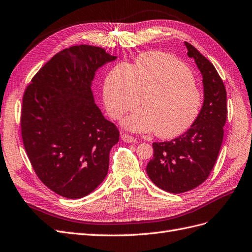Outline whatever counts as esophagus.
Here are the masks:
<instances>
[{"mask_svg": "<svg viewBox=\"0 0 252 252\" xmlns=\"http://www.w3.org/2000/svg\"><path fill=\"white\" fill-rule=\"evenodd\" d=\"M121 139L124 140L125 142H128V143L136 142V138H134L133 136H131V135H127V134H126V133L121 134Z\"/></svg>", "mask_w": 252, "mask_h": 252, "instance_id": "1", "label": "esophagus"}]
</instances>
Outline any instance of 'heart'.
I'll use <instances>...</instances> for the list:
<instances>
[{"instance_id":"heart-1","label":"heart","mask_w":252,"mask_h":252,"mask_svg":"<svg viewBox=\"0 0 252 252\" xmlns=\"http://www.w3.org/2000/svg\"><path fill=\"white\" fill-rule=\"evenodd\" d=\"M124 125L135 132H152L170 139L194 125L203 106V92L191 70L175 57L149 52L133 66L119 64L106 76L103 102L113 119L136 109Z\"/></svg>"}]
</instances>
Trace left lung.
<instances>
[{"instance_id": "obj_1", "label": "left lung", "mask_w": 252, "mask_h": 252, "mask_svg": "<svg viewBox=\"0 0 252 252\" xmlns=\"http://www.w3.org/2000/svg\"><path fill=\"white\" fill-rule=\"evenodd\" d=\"M188 56L203 76L204 104L196 121L179 137L154 142L147 173L157 187L170 193H184L203 184L212 171L224 137L227 94L213 64L185 42Z\"/></svg>"}]
</instances>
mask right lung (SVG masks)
I'll use <instances>...</instances> for the list:
<instances>
[{"mask_svg":"<svg viewBox=\"0 0 252 252\" xmlns=\"http://www.w3.org/2000/svg\"><path fill=\"white\" fill-rule=\"evenodd\" d=\"M116 59L101 47L76 45L46 62L25 89L21 133L40 181L55 193L80 198L109 171L119 130L94 102L95 71Z\"/></svg>","mask_w":252,"mask_h":252,"instance_id":"add662e5","label":"right lung"}]
</instances>
